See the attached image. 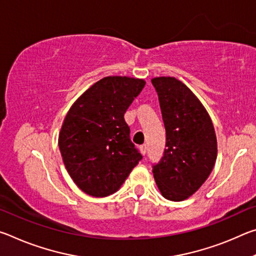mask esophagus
Returning <instances> with one entry per match:
<instances>
[{
	"label": "esophagus",
	"instance_id": "obj_1",
	"mask_svg": "<svg viewBox=\"0 0 256 256\" xmlns=\"http://www.w3.org/2000/svg\"><path fill=\"white\" fill-rule=\"evenodd\" d=\"M140 151H141L142 154H146V144L140 146Z\"/></svg>",
	"mask_w": 256,
	"mask_h": 256
}]
</instances>
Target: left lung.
Listing matches in <instances>:
<instances>
[{
	"label": "left lung",
	"mask_w": 256,
	"mask_h": 256,
	"mask_svg": "<svg viewBox=\"0 0 256 256\" xmlns=\"http://www.w3.org/2000/svg\"><path fill=\"white\" fill-rule=\"evenodd\" d=\"M166 128L164 157L154 166L162 196L184 201L201 188L216 159V136L204 106L183 82L172 76L151 79Z\"/></svg>",
	"instance_id": "1"
}]
</instances>
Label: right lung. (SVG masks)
Masks as SVG:
<instances>
[{"mask_svg":"<svg viewBox=\"0 0 256 256\" xmlns=\"http://www.w3.org/2000/svg\"><path fill=\"white\" fill-rule=\"evenodd\" d=\"M144 84L136 78L106 76L68 110L58 134L60 151L68 175L89 196L115 193L142 159L124 114Z\"/></svg>","mask_w":256,"mask_h":256,"instance_id":"add662e5","label":"right lung"}]
</instances>
